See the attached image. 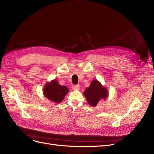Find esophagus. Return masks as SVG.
<instances>
[{"label":"esophagus","mask_w":154,"mask_h":154,"mask_svg":"<svg viewBox=\"0 0 154 154\" xmlns=\"http://www.w3.org/2000/svg\"><path fill=\"white\" fill-rule=\"evenodd\" d=\"M72 90H79L80 89V85H73L72 87Z\"/></svg>","instance_id":"1"}]
</instances>
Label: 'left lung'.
<instances>
[{
	"label": "left lung",
	"instance_id": "1",
	"mask_svg": "<svg viewBox=\"0 0 154 154\" xmlns=\"http://www.w3.org/2000/svg\"><path fill=\"white\" fill-rule=\"evenodd\" d=\"M88 103L94 107L101 100H105L109 95L108 90L97 80H93L90 86L83 92Z\"/></svg>",
	"mask_w": 154,
	"mask_h": 154
}]
</instances>
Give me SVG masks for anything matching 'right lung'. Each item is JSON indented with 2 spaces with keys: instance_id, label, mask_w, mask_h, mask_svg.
<instances>
[{
  "instance_id": "add662e5",
  "label": "right lung",
  "mask_w": 154,
  "mask_h": 154,
  "mask_svg": "<svg viewBox=\"0 0 154 154\" xmlns=\"http://www.w3.org/2000/svg\"><path fill=\"white\" fill-rule=\"evenodd\" d=\"M68 92V88L64 85H60L56 80L46 83L43 88L44 96L56 103L62 102Z\"/></svg>"
}]
</instances>
